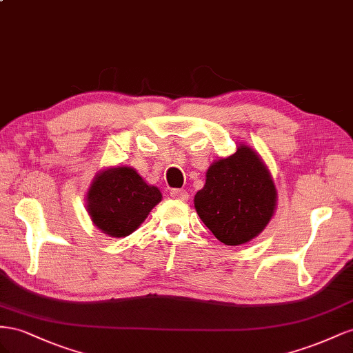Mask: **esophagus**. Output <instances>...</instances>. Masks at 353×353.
Listing matches in <instances>:
<instances>
[{
	"mask_svg": "<svg viewBox=\"0 0 353 353\" xmlns=\"http://www.w3.org/2000/svg\"><path fill=\"white\" fill-rule=\"evenodd\" d=\"M170 195L173 196L174 199H180V201H185V199H188V192H186V189H171Z\"/></svg>",
	"mask_w": 353,
	"mask_h": 353,
	"instance_id": "1",
	"label": "esophagus"
}]
</instances>
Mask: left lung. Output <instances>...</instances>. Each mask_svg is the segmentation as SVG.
<instances>
[{"instance_id":"obj_1","label":"left lung","mask_w":353,"mask_h":353,"mask_svg":"<svg viewBox=\"0 0 353 353\" xmlns=\"http://www.w3.org/2000/svg\"><path fill=\"white\" fill-rule=\"evenodd\" d=\"M199 219L226 245L256 238L274 216L276 189L263 161L248 146L210 165L195 195Z\"/></svg>"}]
</instances>
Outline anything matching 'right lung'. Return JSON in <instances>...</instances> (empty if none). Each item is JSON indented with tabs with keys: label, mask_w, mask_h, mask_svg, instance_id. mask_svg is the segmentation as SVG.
<instances>
[{
	"label": "right lung",
	"mask_w": 353,
	"mask_h": 353,
	"mask_svg": "<svg viewBox=\"0 0 353 353\" xmlns=\"http://www.w3.org/2000/svg\"><path fill=\"white\" fill-rule=\"evenodd\" d=\"M159 201L158 188L146 185L133 168L117 167L96 176L87 210L102 232L121 238L134 232Z\"/></svg>",
	"instance_id": "add662e5"
}]
</instances>
